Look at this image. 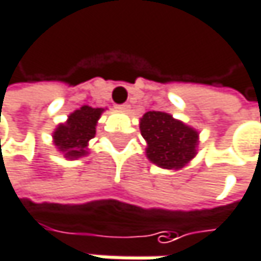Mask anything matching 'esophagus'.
Here are the masks:
<instances>
[{
    "instance_id": "1",
    "label": "esophagus",
    "mask_w": 261,
    "mask_h": 261,
    "mask_svg": "<svg viewBox=\"0 0 261 261\" xmlns=\"http://www.w3.org/2000/svg\"><path fill=\"white\" fill-rule=\"evenodd\" d=\"M118 109H119L121 112H128V110H130V104H128V102L119 104V106H118Z\"/></svg>"
}]
</instances>
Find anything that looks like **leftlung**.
Instances as JSON below:
<instances>
[{
  "mask_svg": "<svg viewBox=\"0 0 261 261\" xmlns=\"http://www.w3.org/2000/svg\"><path fill=\"white\" fill-rule=\"evenodd\" d=\"M140 133L148 143V159L162 168H181L195 155L198 133L168 113L146 112L140 119Z\"/></svg>",
  "mask_w": 261,
  "mask_h": 261,
  "instance_id": "8db88e82",
  "label": "left lung"
}]
</instances>
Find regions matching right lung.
<instances>
[{
    "instance_id": "add662e5",
    "label": "right lung",
    "mask_w": 261,
    "mask_h": 261,
    "mask_svg": "<svg viewBox=\"0 0 261 261\" xmlns=\"http://www.w3.org/2000/svg\"><path fill=\"white\" fill-rule=\"evenodd\" d=\"M101 113L102 109H92L89 106H83L80 110H75L66 124L59 125L54 131L56 146L69 159L84 155L87 142L95 137V125Z\"/></svg>"
}]
</instances>
